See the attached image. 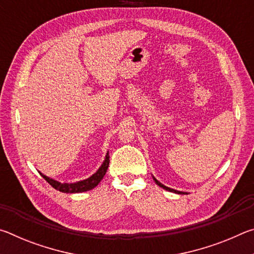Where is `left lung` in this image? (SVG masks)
Listing matches in <instances>:
<instances>
[{"label":"left lung","mask_w":254,"mask_h":254,"mask_svg":"<svg viewBox=\"0 0 254 254\" xmlns=\"http://www.w3.org/2000/svg\"><path fill=\"white\" fill-rule=\"evenodd\" d=\"M153 180L154 182H156V184L158 185V186H160L161 188H163V189H166V190H168V191H173V192H176V194H187V192H184V191H179V190H175V189H173V188H169V187H167V186H165V185H162L160 182H158V180L153 177Z\"/></svg>","instance_id":"8db88e82"}]
</instances>
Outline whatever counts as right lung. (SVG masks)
I'll return each instance as SVG.
<instances>
[{"label":"right lung","instance_id":"obj_1","mask_svg":"<svg viewBox=\"0 0 254 254\" xmlns=\"http://www.w3.org/2000/svg\"><path fill=\"white\" fill-rule=\"evenodd\" d=\"M109 165H110V156H109V153H107L104 162L102 163L100 169H98L95 174L92 175L91 177L87 179L80 180V182L72 183V184H62L59 182H56V180L51 179L49 177H47V176H45L44 174L40 173V175L45 178L46 182H48V184H50L51 186H53L55 189H57V190H59V191L70 192V194H72V192H83V191L91 190V189L96 187L97 185L100 184V182L106 174L107 168H109Z\"/></svg>","mask_w":254,"mask_h":254}]
</instances>
